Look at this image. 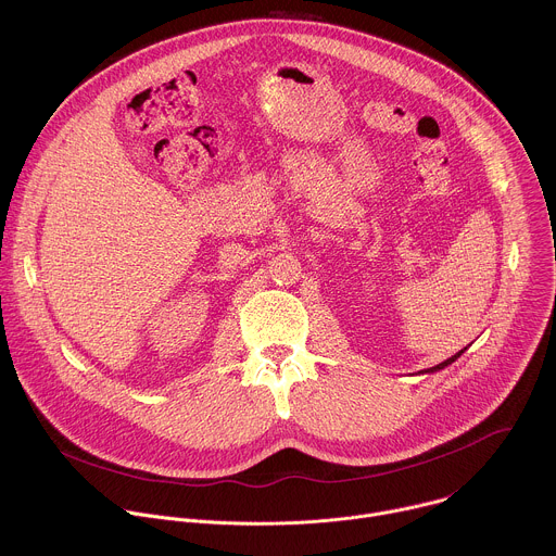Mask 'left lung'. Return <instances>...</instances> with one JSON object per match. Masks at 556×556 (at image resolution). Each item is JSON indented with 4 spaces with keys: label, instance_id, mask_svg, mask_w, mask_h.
<instances>
[{
    "label": "left lung",
    "instance_id": "left-lung-1",
    "mask_svg": "<svg viewBox=\"0 0 556 556\" xmlns=\"http://www.w3.org/2000/svg\"><path fill=\"white\" fill-rule=\"evenodd\" d=\"M465 351H467V346H465V349H463V351H458V353H456V355H452V357H450V359H445V362H441V364H437V366H432V368H428V370H421V375H432V372H439V370H443V368H445V366H450V364H454V362H456V359H458V357H460V355H463V353H465Z\"/></svg>",
    "mask_w": 556,
    "mask_h": 556
}]
</instances>
